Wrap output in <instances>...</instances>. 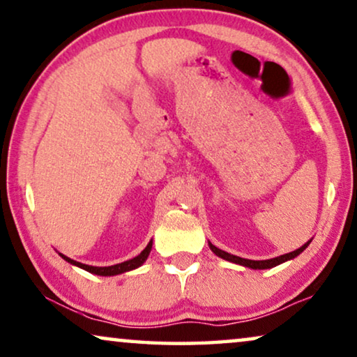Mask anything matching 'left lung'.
<instances>
[{
    "mask_svg": "<svg viewBox=\"0 0 357 357\" xmlns=\"http://www.w3.org/2000/svg\"><path fill=\"white\" fill-rule=\"evenodd\" d=\"M311 241H312V238L304 243V245L301 248H298V250H294L291 252H287V255H282V256H278V257H272V259H266V261H252V259H245V257L230 255V252L219 250V248L214 246L211 241H209V248H211V251H213L215 256L222 257V259H225V261H229V262H234V264H240L243 267L255 268V271H262V268H272V267H275V266L283 264V262L294 259V257L299 256L304 250H306V248L309 246V243H311Z\"/></svg>",
    "mask_w": 357,
    "mask_h": 357,
    "instance_id": "left-lung-1",
    "label": "left lung"
}]
</instances>
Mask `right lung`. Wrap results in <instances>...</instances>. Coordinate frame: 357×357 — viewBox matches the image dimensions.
Returning a JSON list of instances; mask_svg holds the SVG:
<instances>
[{"label":"right lung","instance_id":"obj_1","mask_svg":"<svg viewBox=\"0 0 357 357\" xmlns=\"http://www.w3.org/2000/svg\"><path fill=\"white\" fill-rule=\"evenodd\" d=\"M151 248H153V240L148 243L146 248L140 252V255L133 257V259H128V261H123L121 264H114V266H107V267H96V266H89V264H82V262H77L74 259H70V257L64 256L63 252H58V255L63 257L64 261L69 262L72 266H77L80 268H84V271L90 272V273H95V275H101V277H112V275H119V273H123V272H128V271H133V268H138L140 266H143V262L148 259L149 252H151Z\"/></svg>","mask_w":357,"mask_h":357}]
</instances>
